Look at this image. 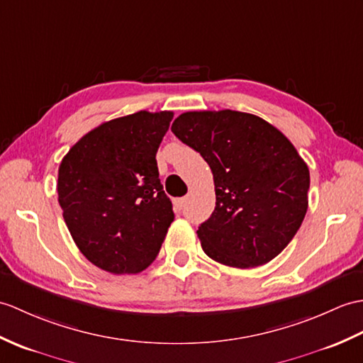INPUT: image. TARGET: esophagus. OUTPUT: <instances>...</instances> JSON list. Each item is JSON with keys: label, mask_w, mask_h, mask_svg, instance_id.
I'll list each match as a JSON object with an SVG mask.
<instances>
[{"label": "esophagus", "mask_w": 363, "mask_h": 363, "mask_svg": "<svg viewBox=\"0 0 363 363\" xmlns=\"http://www.w3.org/2000/svg\"><path fill=\"white\" fill-rule=\"evenodd\" d=\"M184 202H185V199H184V198H176V199H173L174 208H176V210H182V207H184Z\"/></svg>", "instance_id": "1"}]
</instances>
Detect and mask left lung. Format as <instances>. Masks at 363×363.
Here are the masks:
<instances>
[{
  "instance_id": "8db88e82",
  "label": "left lung",
  "mask_w": 363,
  "mask_h": 363,
  "mask_svg": "<svg viewBox=\"0 0 363 363\" xmlns=\"http://www.w3.org/2000/svg\"><path fill=\"white\" fill-rule=\"evenodd\" d=\"M172 131L213 173L216 206L196 232L202 250L240 269L274 259L308 210L309 170L296 147L261 117L232 109L184 113Z\"/></svg>"
}]
</instances>
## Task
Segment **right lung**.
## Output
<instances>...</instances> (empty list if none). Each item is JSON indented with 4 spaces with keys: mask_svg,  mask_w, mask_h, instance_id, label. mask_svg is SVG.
I'll list each match as a JSON object with an SVG mask.
<instances>
[{
    "mask_svg": "<svg viewBox=\"0 0 363 363\" xmlns=\"http://www.w3.org/2000/svg\"><path fill=\"white\" fill-rule=\"evenodd\" d=\"M172 119V111H139L105 122L75 143L58 168V202L71 237L106 272L147 269L174 220L156 162Z\"/></svg>",
    "mask_w": 363,
    "mask_h": 363,
    "instance_id": "add662e5",
    "label": "right lung"
}]
</instances>
